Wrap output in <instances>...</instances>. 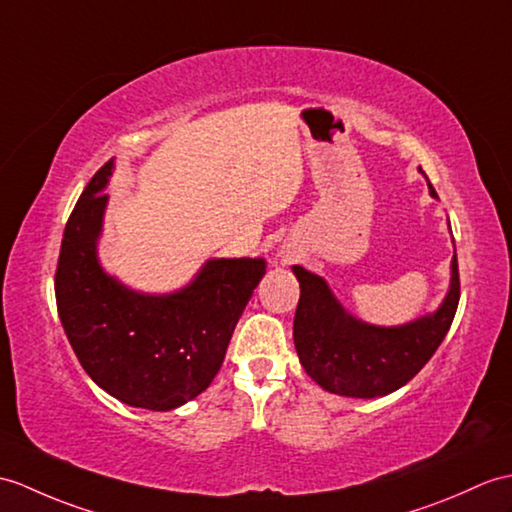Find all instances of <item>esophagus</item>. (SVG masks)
<instances>
[{
    "label": "esophagus",
    "instance_id": "34e87169",
    "mask_svg": "<svg viewBox=\"0 0 512 512\" xmlns=\"http://www.w3.org/2000/svg\"><path fill=\"white\" fill-rule=\"evenodd\" d=\"M279 257H281V261H285V255H283V253H281V255H279Z\"/></svg>",
    "mask_w": 512,
    "mask_h": 512
}]
</instances>
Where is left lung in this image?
Masks as SVG:
<instances>
[{
	"instance_id": "1",
	"label": "left lung",
	"mask_w": 512,
	"mask_h": 512,
	"mask_svg": "<svg viewBox=\"0 0 512 512\" xmlns=\"http://www.w3.org/2000/svg\"><path fill=\"white\" fill-rule=\"evenodd\" d=\"M427 189L432 198H438L432 183H427ZM292 272L301 285L294 314L296 353L305 373L320 388L342 397L375 399L406 386L441 347L460 299L456 255L451 257L443 303L434 312L395 327L355 318L323 277L303 266H292Z\"/></svg>"
}]
</instances>
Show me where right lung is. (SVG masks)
I'll list each match as a JSON object with an SVG mask.
<instances>
[{"label": "right lung", "instance_id": "obj_1", "mask_svg": "<svg viewBox=\"0 0 512 512\" xmlns=\"http://www.w3.org/2000/svg\"><path fill=\"white\" fill-rule=\"evenodd\" d=\"M115 161L78 198L63 233L54 290L67 340L87 375L126 406L168 412L198 397L224 362L233 329L266 275L261 257L207 259L181 290L128 288L100 264Z\"/></svg>", "mask_w": 512, "mask_h": 512}]
</instances>
